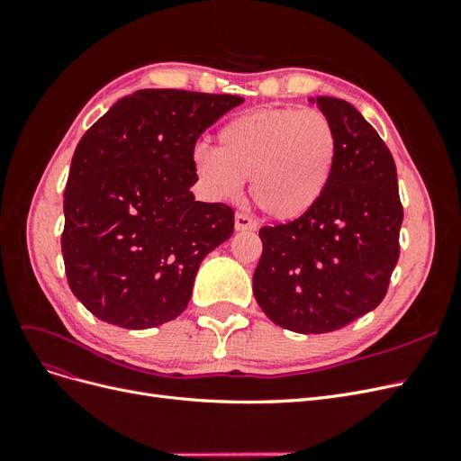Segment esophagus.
Here are the masks:
<instances>
[{
	"label": "esophagus",
	"instance_id": "1",
	"mask_svg": "<svg viewBox=\"0 0 461 461\" xmlns=\"http://www.w3.org/2000/svg\"><path fill=\"white\" fill-rule=\"evenodd\" d=\"M234 229L236 230H254L256 229V221L246 215V213H236L234 215Z\"/></svg>",
	"mask_w": 461,
	"mask_h": 461
}]
</instances>
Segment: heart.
<instances>
[{"instance_id":"heart-1","label":"heart","mask_w":461,"mask_h":461,"mask_svg":"<svg viewBox=\"0 0 461 461\" xmlns=\"http://www.w3.org/2000/svg\"><path fill=\"white\" fill-rule=\"evenodd\" d=\"M339 156L332 121L319 109H258L230 119L217 149L198 148L194 173L215 198H234L252 178V198L276 221L310 213L325 196Z\"/></svg>"}]
</instances>
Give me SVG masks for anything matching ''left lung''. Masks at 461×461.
Listing matches in <instances>:
<instances>
[{"mask_svg":"<svg viewBox=\"0 0 461 461\" xmlns=\"http://www.w3.org/2000/svg\"><path fill=\"white\" fill-rule=\"evenodd\" d=\"M317 105L339 136L332 180L310 213L261 227L254 271L263 313L302 334L342 329L383 302L403 219L396 165L383 138L352 104L319 95Z\"/></svg>","mask_w":461,"mask_h":461,"instance_id":"obj_1","label":"left lung"}]
</instances>
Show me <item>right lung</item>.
<instances>
[{
  "label": "right lung",
  "mask_w": 461,
  "mask_h": 461,
  "mask_svg": "<svg viewBox=\"0 0 461 461\" xmlns=\"http://www.w3.org/2000/svg\"><path fill=\"white\" fill-rule=\"evenodd\" d=\"M242 102L138 90L80 138L63 194L61 252L68 286L92 315L149 329L186 310L200 263L234 230L232 207L194 200V148Z\"/></svg>",
  "instance_id": "add662e5"
}]
</instances>
